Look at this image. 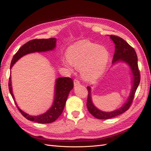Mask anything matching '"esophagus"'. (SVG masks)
<instances>
[{
  "mask_svg": "<svg viewBox=\"0 0 151 151\" xmlns=\"http://www.w3.org/2000/svg\"><path fill=\"white\" fill-rule=\"evenodd\" d=\"M74 86H77V85H79L80 84V81H79V80H77V79H75L74 80Z\"/></svg>",
  "mask_w": 151,
  "mask_h": 151,
  "instance_id": "obj_1",
  "label": "esophagus"
}]
</instances>
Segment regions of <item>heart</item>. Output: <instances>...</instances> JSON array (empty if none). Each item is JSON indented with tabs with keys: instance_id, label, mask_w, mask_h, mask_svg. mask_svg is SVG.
<instances>
[{
	"instance_id": "b5f03b06",
	"label": "heart",
	"mask_w": 151,
	"mask_h": 151,
	"mask_svg": "<svg viewBox=\"0 0 151 151\" xmlns=\"http://www.w3.org/2000/svg\"><path fill=\"white\" fill-rule=\"evenodd\" d=\"M67 57V60L63 62L66 67L72 65L79 68L86 79H91L104 72L109 60V52L102 45L81 40L68 48Z\"/></svg>"
}]
</instances>
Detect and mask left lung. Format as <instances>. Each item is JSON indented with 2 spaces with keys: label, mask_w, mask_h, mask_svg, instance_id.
Wrapping results in <instances>:
<instances>
[{
  "label": "left lung",
  "mask_w": 151,
  "mask_h": 151,
  "mask_svg": "<svg viewBox=\"0 0 151 151\" xmlns=\"http://www.w3.org/2000/svg\"><path fill=\"white\" fill-rule=\"evenodd\" d=\"M110 38L113 40L115 45V53L113 58L112 63H115L117 62L123 61L127 63L130 67L132 75H133V81H132V86L129 97L128 98L125 103L119 109L111 112H104L99 110L93 104L91 96V88L87 87L88 91V100H87L86 106L88 109L89 112L95 118L100 120H106L115 117L125 112L130 107L133 99L134 98L135 93L137 89L140 81V74L138 67V60L136 52L133 47L126 42L122 38L115 35H110Z\"/></svg>",
  "instance_id": "left-lung-1"
}]
</instances>
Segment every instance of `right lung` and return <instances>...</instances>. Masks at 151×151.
Segmentation results:
<instances>
[{
	"label": "right lung",
	"instance_id": "obj_1",
	"mask_svg": "<svg viewBox=\"0 0 151 151\" xmlns=\"http://www.w3.org/2000/svg\"><path fill=\"white\" fill-rule=\"evenodd\" d=\"M56 47V39H35L27 42L19 49L16 53L14 55L11 63V68L14 64L19 60L20 58L26 54L34 52H42L49 51L53 50ZM11 77L10 76L9 81V89L10 93L14 101V103L22 115L28 120L37 122L39 123H50L55 121L62 114L67 97L70 91L74 88L73 81L70 77H59L56 80L55 88V98L52 107L48 110L42 115L38 116H31L28 115L17 106L15 101L11 86Z\"/></svg>",
	"mask_w": 151,
	"mask_h": 151
}]
</instances>
